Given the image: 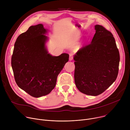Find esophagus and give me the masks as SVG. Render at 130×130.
Returning <instances> with one entry per match:
<instances>
[{
    "label": "esophagus",
    "instance_id": "obj_1",
    "mask_svg": "<svg viewBox=\"0 0 130 130\" xmlns=\"http://www.w3.org/2000/svg\"><path fill=\"white\" fill-rule=\"evenodd\" d=\"M73 59V54L71 53L70 54V60H72Z\"/></svg>",
    "mask_w": 130,
    "mask_h": 130
}]
</instances>
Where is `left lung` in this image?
Masks as SVG:
<instances>
[{
  "instance_id": "1",
  "label": "left lung",
  "mask_w": 130,
  "mask_h": 130,
  "mask_svg": "<svg viewBox=\"0 0 130 130\" xmlns=\"http://www.w3.org/2000/svg\"><path fill=\"white\" fill-rule=\"evenodd\" d=\"M90 44L83 46L75 55L74 79L81 92L96 96L116 80L120 54L111 32L100 25Z\"/></svg>"
}]
</instances>
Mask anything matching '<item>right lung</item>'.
Wrapping results in <instances>:
<instances>
[{
	"instance_id": "1",
	"label": "right lung",
	"mask_w": 130,
	"mask_h": 130,
	"mask_svg": "<svg viewBox=\"0 0 130 130\" xmlns=\"http://www.w3.org/2000/svg\"><path fill=\"white\" fill-rule=\"evenodd\" d=\"M46 32L42 24L31 26L17 38L11 57L17 85L36 98L45 96L54 88L58 74L69 60L67 53L58 56L48 53Z\"/></svg>"
}]
</instances>
